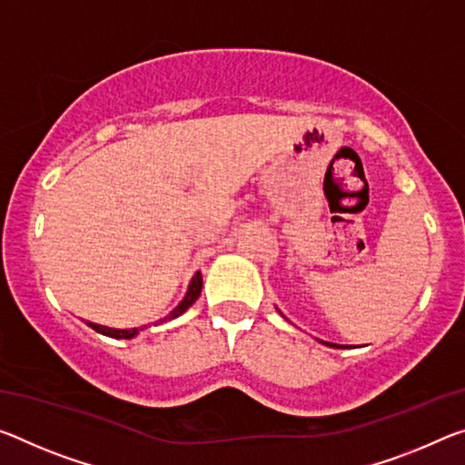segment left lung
I'll return each mask as SVG.
<instances>
[{"label": "left lung", "instance_id": "1", "mask_svg": "<svg viewBox=\"0 0 465 465\" xmlns=\"http://www.w3.org/2000/svg\"><path fill=\"white\" fill-rule=\"evenodd\" d=\"M327 345H331V348H343V345H335V343H327Z\"/></svg>", "mask_w": 465, "mask_h": 465}]
</instances>
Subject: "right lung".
<instances>
[{
	"mask_svg": "<svg viewBox=\"0 0 465 465\" xmlns=\"http://www.w3.org/2000/svg\"><path fill=\"white\" fill-rule=\"evenodd\" d=\"M201 290H203V275H201V271H196V275L193 277V282H190L186 298H183V300L180 302V304L175 306L173 311L169 312V314L165 316V319L159 321V322L172 321V319H175V316H180V314L186 312L188 308L193 306L194 302L198 300V296H201ZM88 327L97 331V333H103V335L114 337V339H130V337H134V335L138 333V329H109V327H103V325H94V322H88Z\"/></svg>",
	"mask_w": 465,
	"mask_h": 465,
	"instance_id": "add662e5",
	"label": "right lung"
}]
</instances>
